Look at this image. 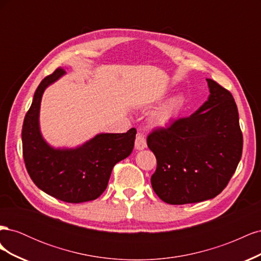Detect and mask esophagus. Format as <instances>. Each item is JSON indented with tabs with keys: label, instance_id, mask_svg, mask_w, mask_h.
Instances as JSON below:
<instances>
[{
	"label": "esophagus",
	"instance_id": "1",
	"mask_svg": "<svg viewBox=\"0 0 261 261\" xmlns=\"http://www.w3.org/2000/svg\"><path fill=\"white\" fill-rule=\"evenodd\" d=\"M135 148L137 150H144L147 148V141H146V138L145 136L143 135V134H138L137 137H136V140H135Z\"/></svg>",
	"mask_w": 261,
	"mask_h": 261
}]
</instances>
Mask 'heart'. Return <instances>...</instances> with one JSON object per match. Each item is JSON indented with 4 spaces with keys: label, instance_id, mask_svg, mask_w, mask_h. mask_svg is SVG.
I'll return each mask as SVG.
<instances>
[{
    "label": "heart",
    "instance_id": "obj_1",
    "mask_svg": "<svg viewBox=\"0 0 261 261\" xmlns=\"http://www.w3.org/2000/svg\"><path fill=\"white\" fill-rule=\"evenodd\" d=\"M188 103L184 93H176L155 110L152 115V122L159 127H168L183 114Z\"/></svg>",
    "mask_w": 261,
    "mask_h": 261
}]
</instances>
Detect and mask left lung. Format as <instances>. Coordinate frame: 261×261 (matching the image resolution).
I'll list each match as a JSON object with an SVG mask.
<instances>
[{
  "label": "left lung",
  "instance_id": "left-lung-1",
  "mask_svg": "<svg viewBox=\"0 0 261 261\" xmlns=\"http://www.w3.org/2000/svg\"><path fill=\"white\" fill-rule=\"evenodd\" d=\"M207 83L208 100L195 113L147 138L156 158L152 188L170 204L215 198L241 160L243 135L234 98L215 81Z\"/></svg>",
  "mask_w": 261,
  "mask_h": 261
}]
</instances>
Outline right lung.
Returning a JSON list of instances; mask_svg holds the SVG:
<instances>
[{
  "label": "right lung",
  "instance_id": "right-lung-1",
  "mask_svg": "<svg viewBox=\"0 0 261 261\" xmlns=\"http://www.w3.org/2000/svg\"><path fill=\"white\" fill-rule=\"evenodd\" d=\"M65 74L58 68L38 86L23 120L22 154L38 188L62 201L80 203L97 199L106 191L114 165L132 153L136 129L100 133L73 148L51 146L40 129L41 99L44 90Z\"/></svg>",
  "mask_w": 261,
  "mask_h": 261
}]
</instances>
